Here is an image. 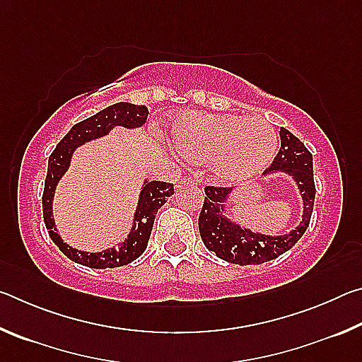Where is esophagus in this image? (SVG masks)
Listing matches in <instances>:
<instances>
[{
    "mask_svg": "<svg viewBox=\"0 0 362 362\" xmlns=\"http://www.w3.org/2000/svg\"><path fill=\"white\" fill-rule=\"evenodd\" d=\"M198 183H196L194 179H192V177H183V179L177 180V187L179 188H185V187H196Z\"/></svg>",
    "mask_w": 362,
    "mask_h": 362,
    "instance_id": "34e87169",
    "label": "esophagus"
}]
</instances>
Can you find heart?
Masks as SVG:
<instances>
[{
	"mask_svg": "<svg viewBox=\"0 0 362 362\" xmlns=\"http://www.w3.org/2000/svg\"><path fill=\"white\" fill-rule=\"evenodd\" d=\"M174 148L188 161L207 163L223 182H244L276 156L278 134L268 121L231 113L187 112L173 122Z\"/></svg>",
	"mask_w": 362,
	"mask_h": 362,
	"instance_id": "heart-1",
	"label": "heart"
}]
</instances>
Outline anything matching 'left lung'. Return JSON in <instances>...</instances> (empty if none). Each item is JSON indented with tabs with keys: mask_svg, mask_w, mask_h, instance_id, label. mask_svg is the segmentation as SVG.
<instances>
[{
	"mask_svg": "<svg viewBox=\"0 0 362 362\" xmlns=\"http://www.w3.org/2000/svg\"><path fill=\"white\" fill-rule=\"evenodd\" d=\"M279 136L281 150L262 179L274 174L291 177L302 198V222L283 235H267L247 228L230 217V199L235 189L206 187L204 204L198 220L199 235L204 246L218 259L243 267L260 265L292 249L308 228L316 194L313 156L291 131L283 127Z\"/></svg>",
	"mask_w": 362,
	"mask_h": 362,
	"instance_id": "1",
	"label": "left lung"
}]
</instances>
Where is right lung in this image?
<instances>
[{
  "label": "right lung",
  "instance_id": "obj_1",
  "mask_svg": "<svg viewBox=\"0 0 362 362\" xmlns=\"http://www.w3.org/2000/svg\"><path fill=\"white\" fill-rule=\"evenodd\" d=\"M146 118H148V108L145 105H136L129 102L115 103V105H110L89 116L88 119L76 122L49 156L45 193H42V217H45L49 238L70 260L79 263V265L97 269L116 268L139 259L148 244L158 209L166 203L169 196L174 194V185L170 183L145 179L140 187L137 206L126 240L113 247L100 250V252H86V250L75 249L69 246L59 235L52 211L54 196H56V188L60 179L70 169L75 151L90 140L108 136L118 126L126 127V129H139L145 124Z\"/></svg>",
  "mask_w": 362,
  "mask_h": 362
}]
</instances>
